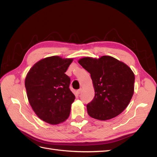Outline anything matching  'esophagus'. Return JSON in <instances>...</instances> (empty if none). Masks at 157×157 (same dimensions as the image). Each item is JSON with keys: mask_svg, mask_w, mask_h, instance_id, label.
Segmentation results:
<instances>
[{"mask_svg": "<svg viewBox=\"0 0 157 157\" xmlns=\"http://www.w3.org/2000/svg\"><path fill=\"white\" fill-rule=\"evenodd\" d=\"M82 89L80 88V89H79L78 90H77V93H78V94H80V93L82 92Z\"/></svg>", "mask_w": 157, "mask_h": 157, "instance_id": "1", "label": "esophagus"}]
</instances>
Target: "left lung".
Returning a JSON list of instances; mask_svg holds the SVG:
<instances>
[{"label": "left lung", "mask_w": 157, "mask_h": 157, "mask_svg": "<svg viewBox=\"0 0 157 157\" xmlns=\"http://www.w3.org/2000/svg\"><path fill=\"white\" fill-rule=\"evenodd\" d=\"M78 63L90 73L95 95L87 105L88 115L102 121L121 113L134 94L135 76L124 63L110 56L84 57Z\"/></svg>", "instance_id": "left-lung-1"}]
</instances>
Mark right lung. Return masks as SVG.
Masks as SVG:
<instances>
[{
	"label": "right lung",
	"mask_w": 157,
	"mask_h": 157,
	"mask_svg": "<svg viewBox=\"0 0 157 157\" xmlns=\"http://www.w3.org/2000/svg\"><path fill=\"white\" fill-rule=\"evenodd\" d=\"M73 59L59 56L39 61L29 69L25 86L29 104L38 117L52 125L69 117L75 95L70 90V78L65 74Z\"/></svg>",
	"instance_id": "right-lung-1"
}]
</instances>
